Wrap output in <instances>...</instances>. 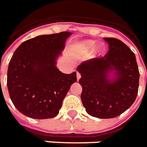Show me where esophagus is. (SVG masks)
Wrapping results in <instances>:
<instances>
[{
  "label": "esophagus",
  "mask_w": 147,
  "mask_h": 147,
  "mask_svg": "<svg viewBox=\"0 0 147 147\" xmlns=\"http://www.w3.org/2000/svg\"><path fill=\"white\" fill-rule=\"evenodd\" d=\"M80 77H81L80 74L79 72H77V80H80Z\"/></svg>",
  "instance_id": "34e87169"
}]
</instances>
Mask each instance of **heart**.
Here are the masks:
<instances>
[{"label": "heart", "mask_w": 147, "mask_h": 147, "mask_svg": "<svg viewBox=\"0 0 147 147\" xmlns=\"http://www.w3.org/2000/svg\"><path fill=\"white\" fill-rule=\"evenodd\" d=\"M97 42L94 40H85L83 42H80L76 45V48L79 49L80 50L85 51V52H90L92 51L95 48H96ZM105 48L103 45H100L98 47L96 54L98 55H102L105 53Z\"/></svg>", "instance_id": "1"}]
</instances>
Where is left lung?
<instances>
[{
	"mask_svg": "<svg viewBox=\"0 0 147 147\" xmlns=\"http://www.w3.org/2000/svg\"><path fill=\"white\" fill-rule=\"evenodd\" d=\"M104 39L109 45L106 55L83 61L77 69L81 74V101L86 112L98 118H113L134 102L140 73L134 53L124 42Z\"/></svg>",
	"mask_w": 147,
	"mask_h": 147,
	"instance_id": "8db88e82",
	"label": "left lung"
}]
</instances>
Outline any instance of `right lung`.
<instances>
[{
	"instance_id": "1",
	"label": "right lung",
	"mask_w": 147,
	"mask_h": 147,
	"mask_svg": "<svg viewBox=\"0 0 147 147\" xmlns=\"http://www.w3.org/2000/svg\"><path fill=\"white\" fill-rule=\"evenodd\" d=\"M72 33L42 35L23 42L14 51L7 70L8 92L17 110L35 119L54 118L77 72L66 74L56 67L57 58Z\"/></svg>"
}]
</instances>
